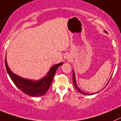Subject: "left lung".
<instances>
[{"instance_id":"left-lung-1","label":"left lung","mask_w":121,"mask_h":121,"mask_svg":"<svg viewBox=\"0 0 121 121\" xmlns=\"http://www.w3.org/2000/svg\"><path fill=\"white\" fill-rule=\"evenodd\" d=\"M104 32H105L106 33H108L106 31H104ZM72 80H73V85H74L75 87V88L77 90V91H78L79 93H81V94H84V95H89V94L90 95H91V94H87V93H84V92L82 91L81 90H80V89L78 88V87L77 86V82H76V80H75V73H74V72H73V74H72ZM109 81H110V80H109ZM109 82H108V83H109ZM107 85H108V84H107Z\"/></svg>"}]
</instances>
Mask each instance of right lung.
Returning a JSON list of instances; mask_svg holds the SVG:
<instances>
[{
  "label": "right lung",
  "instance_id": "1",
  "mask_svg": "<svg viewBox=\"0 0 121 121\" xmlns=\"http://www.w3.org/2000/svg\"><path fill=\"white\" fill-rule=\"evenodd\" d=\"M62 64L63 62H61L53 65L50 68L45 77L41 80L34 81L24 78L13 73L8 66L6 59H5V66L7 72L15 85L25 94L33 97L43 96L46 93L51 86L56 70Z\"/></svg>",
  "mask_w": 121,
  "mask_h": 121
}]
</instances>
